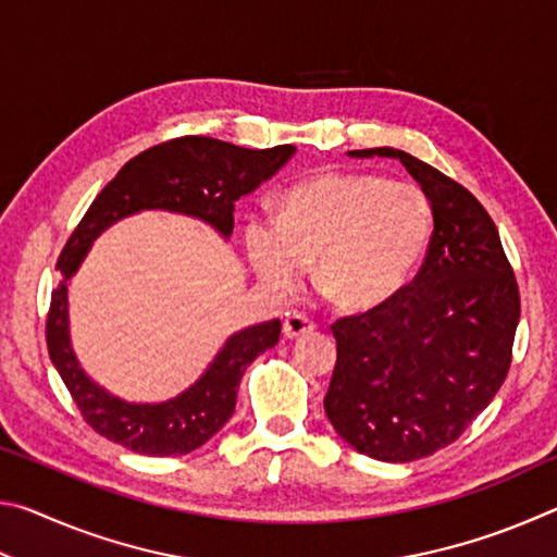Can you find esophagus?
Here are the masks:
<instances>
[{"label": "esophagus", "mask_w": 557, "mask_h": 557, "mask_svg": "<svg viewBox=\"0 0 557 557\" xmlns=\"http://www.w3.org/2000/svg\"><path fill=\"white\" fill-rule=\"evenodd\" d=\"M317 329V324L312 322V319L301 317V314H295V317H287L285 319V326H282V334H285L287 338H299L305 334H312Z\"/></svg>", "instance_id": "1"}]
</instances>
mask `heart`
<instances>
[{
    "label": "heart",
    "mask_w": 557,
    "mask_h": 557,
    "mask_svg": "<svg viewBox=\"0 0 557 557\" xmlns=\"http://www.w3.org/2000/svg\"><path fill=\"white\" fill-rule=\"evenodd\" d=\"M428 196L371 174H319L280 196L275 219H250L245 248L272 287H292L314 260V285L342 309L391 299L425 256Z\"/></svg>",
    "instance_id": "heart-1"
}]
</instances>
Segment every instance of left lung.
I'll use <instances>...</instances> for the list:
<instances>
[{
    "label": "left lung",
    "mask_w": 557,
    "mask_h": 557,
    "mask_svg": "<svg viewBox=\"0 0 557 557\" xmlns=\"http://www.w3.org/2000/svg\"><path fill=\"white\" fill-rule=\"evenodd\" d=\"M432 203L435 231L412 282L332 324L336 366L324 410L366 457L414 461L465 432L506 381L521 297L502 238L474 194L393 147Z\"/></svg>",
    "instance_id": "left-lung-1"
}]
</instances>
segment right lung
<instances>
[{"instance_id": "add662e5", "label": "right lung", "mask_w": 557, "mask_h": 557, "mask_svg": "<svg viewBox=\"0 0 557 557\" xmlns=\"http://www.w3.org/2000/svg\"><path fill=\"white\" fill-rule=\"evenodd\" d=\"M292 154V145L245 149L213 137H176L129 159L90 203L55 262L63 282L51 295L46 346L83 420L98 435L147 457L199 449L231 420L245 369L280 342L282 324L272 319L233 334L201 379L172 400L154 405L120 400L88 379L69 336L65 282L81 268L92 240L108 225L145 209L194 215L228 238L235 201L268 182Z\"/></svg>"}]
</instances>
